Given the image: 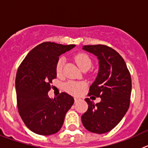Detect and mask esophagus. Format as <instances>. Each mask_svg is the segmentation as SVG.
Returning a JSON list of instances; mask_svg holds the SVG:
<instances>
[{"mask_svg": "<svg viewBox=\"0 0 148 148\" xmlns=\"http://www.w3.org/2000/svg\"><path fill=\"white\" fill-rule=\"evenodd\" d=\"M74 99H75V103L78 102V101H80L82 100V99H81V98H79V97H75V98H74Z\"/></svg>", "mask_w": 148, "mask_h": 148, "instance_id": "esophagus-1", "label": "esophagus"}]
</instances>
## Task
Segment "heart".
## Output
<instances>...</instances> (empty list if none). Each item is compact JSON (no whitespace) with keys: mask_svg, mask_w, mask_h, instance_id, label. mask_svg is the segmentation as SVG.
<instances>
[{"mask_svg":"<svg viewBox=\"0 0 148 148\" xmlns=\"http://www.w3.org/2000/svg\"><path fill=\"white\" fill-rule=\"evenodd\" d=\"M75 60L78 66L81 68V70H83L84 68L90 69L91 64H92L89 56L84 53H79V54L76 55L75 57ZM64 64V58H61L58 60L57 65H56V73L58 75L62 74ZM84 87V83L70 81L64 84V90L69 93L76 95L81 92V90Z\"/></svg>","mask_w":148,"mask_h":148,"instance_id":"obj_1","label":"heart"}]
</instances>
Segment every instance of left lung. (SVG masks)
I'll return each mask as SVG.
<instances>
[{
    "label": "left lung",
    "mask_w": 148,
    "mask_h": 148,
    "mask_svg": "<svg viewBox=\"0 0 148 148\" xmlns=\"http://www.w3.org/2000/svg\"><path fill=\"white\" fill-rule=\"evenodd\" d=\"M82 49L99 60V73L90 87L89 95L101 98L100 102L96 104L85 99L88 110L82 116V124L92 133H108L121 121L130 106V72L122 57L108 46L87 45Z\"/></svg>",
    "instance_id": "obj_1"
}]
</instances>
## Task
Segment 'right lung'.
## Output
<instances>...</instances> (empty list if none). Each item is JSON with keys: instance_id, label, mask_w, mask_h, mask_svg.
I'll use <instances>...</instances> for the list:
<instances>
[{"instance_id": "add662e5", "label": "right lung", "mask_w": 148, "mask_h": 148, "mask_svg": "<svg viewBox=\"0 0 148 148\" xmlns=\"http://www.w3.org/2000/svg\"><path fill=\"white\" fill-rule=\"evenodd\" d=\"M75 47L44 42L30 51L18 67L15 78L18 112L26 126L38 135L59 131L74 103L73 96L66 92L51 99L48 92L57 76L59 56Z\"/></svg>"}]
</instances>
